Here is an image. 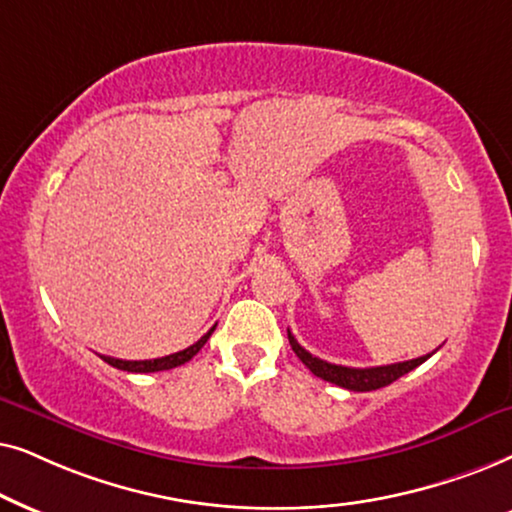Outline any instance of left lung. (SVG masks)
<instances>
[{
	"label": "left lung",
	"instance_id": "obj_1",
	"mask_svg": "<svg viewBox=\"0 0 512 512\" xmlns=\"http://www.w3.org/2000/svg\"><path fill=\"white\" fill-rule=\"evenodd\" d=\"M288 339L292 351L297 353V358L309 367V370L316 374V377L330 381V384H337L342 388H349V391H377V388H384L388 384H393L395 379H400L403 374L412 372L414 367H419L421 363H426L431 358L428 356L414 358V360H405V363H393V365H379V367H344V365H335L327 363V360H320L316 356H311L304 346H299V342L292 337V332L288 330Z\"/></svg>",
	"mask_w": 512,
	"mask_h": 512
}]
</instances>
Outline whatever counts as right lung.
Masks as SVG:
<instances>
[{
  "label": "right lung",
  "instance_id": "obj_1",
  "mask_svg": "<svg viewBox=\"0 0 512 512\" xmlns=\"http://www.w3.org/2000/svg\"><path fill=\"white\" fill-rule=\"evenodd\" d=\"M215 325L210 327V330L203 335L199 342L187 346L185 351H177V353H170V356H163V358H154V360H121V358H112V356H100L102 360H105L107 365L117 367V370H126V372H161V370H173V367L177 365H185L187 360H192L196 353H199L203 349V344L208 342L210 335H213Z\"/></svg>",
  "mask_w": 512,
  "mask_h": 512
}]
</instances>
